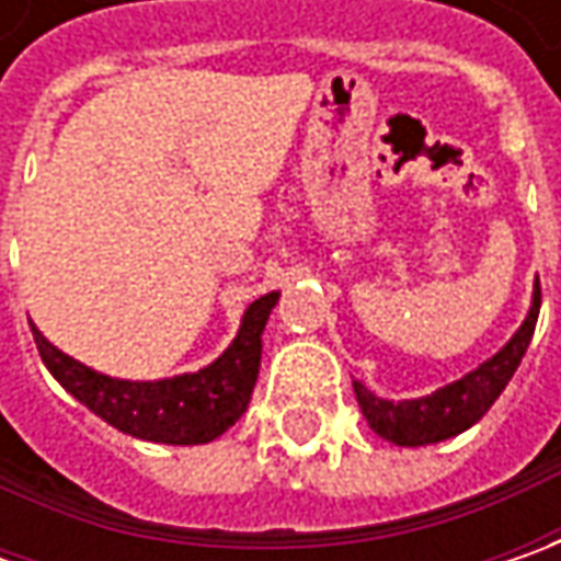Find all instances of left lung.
Segmentation results:
<instances>
[{"instance_id": "obj_1", "label": "left lung", "mask_w": 561, "mask_h": 561, "mask_svg": "<svg viewBox=\"0 0 561 561\" xmlns=\"http://www.w3.org/2000/svg\"><path fill=\"white\" fill-rule=\"evenodd\" d=\"M537 314H540V287H534L528 318L496 356H490L474 371H468L427 397L393 402V399L371 393L362 380H353L362 415L371 424L377 437L397 446H427V443H440L462 434L474 421L484 419L486 409L506 390L515 368L522 365V356L528 353Z\"/></svg>"}]
</instances>
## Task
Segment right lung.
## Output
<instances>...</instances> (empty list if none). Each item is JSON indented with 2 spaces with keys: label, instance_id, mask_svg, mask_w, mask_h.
<instances>
[{
  "label": "right lung",
  "instance_id": "obj_1",
  "mask_svg": "<svg viewBox=\"0 0 561 561\" xmlns=\"http://www.w3.org/2000/svg\"><path fill=\"white\" fill-rule=\"evenodd\" d=\"M277 290L265 293L249 306L237 336L211 365L193 375L162 380H124L102 375L53 346L36 331L33 321L31 331L43 365L93 415L137 440L196 446L221 437L247 412L262 365V334L271 309L277 306Z\"/></svg>",
  "mask_w": 561,
  "mask_h": 561
}]
</instances>
